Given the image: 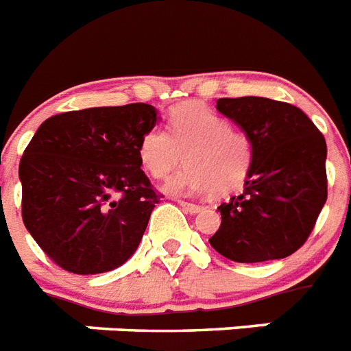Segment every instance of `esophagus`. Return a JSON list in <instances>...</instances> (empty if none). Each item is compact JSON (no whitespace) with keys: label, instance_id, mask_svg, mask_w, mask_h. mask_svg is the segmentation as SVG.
I'll return each mask as SVG.
<instances>
[{"label":"esophagus","instance_id":"1","mask_svg":"<svg viewBox=\"0 0 351 351\" xmlns=\"http://www.w3.org/2000/svg\"><path fill=\"white\" fill-rule=\"evenodd\" d=\"M178 204L181 208L188 211V213H197V211H201V206L199 204H193V202H186V201H178Z\"/></svg>","mask_w":351,"mask_h":351}]
</instances>
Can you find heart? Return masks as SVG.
<instances>
[{
    "instance_id": "1",
    "label": "heart",
    "mask_w": 351,
    "mask_h": 351,
    "mask_svg": "<svg viewBox=\"0 0 351 351\" xmlns=\"http://www.w3.org/2000/svg\"><path fill=\"white\" fill-rule=\"evenodd\" d=\"M138 156L156 179L167 178L184 158L186 167L167 181V192H211L221 197L237 192L249 178L254 141L219 112L192 102L170 111L169 130L152 127L143 132Z\"/></svg>"
}]
</instances>
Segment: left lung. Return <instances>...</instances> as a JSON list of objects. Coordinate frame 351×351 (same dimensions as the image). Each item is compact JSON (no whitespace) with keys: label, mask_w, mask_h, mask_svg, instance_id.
<instances>
[{"label":"left lung","mask_w":351,"mask_h":351,"mask_svg":"<svg viewBox=\"0 0 351 351\" xmlns=\"http://www.w3.org/2000/svg\"><path fill=\"white\" fill-rule=\"evenodd\" d=\"M254 141L244 192L222 202L211 247L240 263L285 258L305 244L328 195L326 141L300 107L263 97L219 98Z\"/></svg>","instance_id":"obj_1"}]
</instances>
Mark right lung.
Listing matches in <instances>:
<instances>
[{
	"instance_id": "1",
	"label": "right lung",
	"mask_w": 351,
	"mask_h": 351,
	"mask_svg": "<svg viewBox=\"0 0 351 351\" xmlns=\"http://www.w3.org/2000/svg\"><path fill=\"white\" fill-rule=\"evenodd\" d=\"M149 104L60 112L40 123L19 163L26 230L60 269L100 274L140 245L161 199L138 145L156 125Z\"/></svg>"
}]
</instances>
